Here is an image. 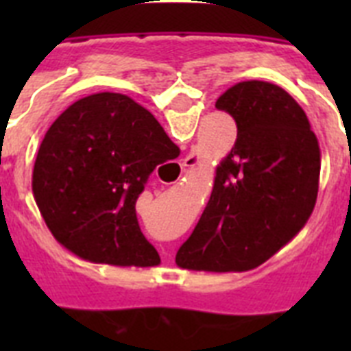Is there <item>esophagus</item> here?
Instances as JSON below:
<instances>
[{"mask_svg":"<svg viewBox=\"0 0 351 351\" xmlns=\"http://www.w3.org/2000/svg\"><path fill=\"white\" fill-rule=\"evenodd\" d=\"M197 164H198L197 154H189V156H186V158H184V162H182V165H180L182 169H178L176 165H171V167H173V171H178V178H180L182 173L186 171V167H195Z\"/></svg>","mask_w":351,"mask_h":351,"instance_id":"34e87169","label":"esophagus"}]
</instances>
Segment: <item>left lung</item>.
Listing matches in <instances>:
<instances>
[{
  "label": "left lung",
  "instance_id": "8db88e82",
  "mask_svg": "<svg viewBox=\"0 0 351 351\" xmlns=\"http://www.w3.org/2000/svg\"><path fill=\"white\" fill-rule=\"evenodd\" d=\"M215 107L237 121V142L217 167L208 206L175 261L193 271H247L310 219L321 149L302 107L278 85L240 82Z\"/></svg>",
  "mask_w": 351,
  "mask_h": 351
}]
</instances>
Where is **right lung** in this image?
Listing matches in <instances>:
<instances>
[{"label":"right lung","instance_id":"obj_1","mask_svg":"<svg viewBox=\"0 0 351 351\" xmlns=\"http://www.w3.org/2000/svg\"><path fill=\"white\" fill-rule=\"evenodd\" d=\"M173 151L180 153L164 127L129 96L98 93L74 101L45 132L32 171L47 228L84 261L160 264L134 206L149 175Z\"/></svg>","mask_w":351,"mask_h":351}]
</instances>
